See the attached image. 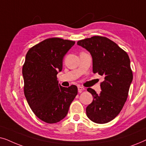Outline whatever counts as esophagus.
I'll list each match as a JSON object with an SVG mask.
<instances>
[{
  "mask_svg": "<svg viewBox=\"0 0 146 146\" xmlns=\"http://www.w3.org/2000/svg\"><path fill=\"white\" fill-rule=\"evenodd\" d=\"M84 89H85L84 88L82 87V86H78V92L79 93H81L84 90Z\"/></svg>",
  "mask_w": 146,
  "mask_h": 146,
  "instance_id": "1",
  "label": "esophagus"
}]
</instances>
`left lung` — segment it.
I'll use <instances>...</instances> for the list:
<instances>
[{
	"label": "left lung",
	"mask_w": 146,
	"mask_h": 146,
	"mask_svg": "<svg viewBox=\"0 0 146 146\" xmlns=\"http://www.w3.org/2000/svg\"><path fill=\"white\" fill-rule=\"evenodd\" d=\"M77 44L90 52L93 72L104 76L99 94L90 88L87 89L93 101L86 109V115L95 123H108L119 114L128 96L133 79L129 58L116 43L104 36L80 40Z\"/></svg>",
	"instance_id": "1"
}]
</instances>
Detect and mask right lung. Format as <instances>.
I'll return each instance as SVG.
<instances>
[{
  "label": "right lung",
  "mask_w": 146,
  "mask_h": 146,
  "mask_svg": "<svg viewBox=\"0 0 146 146\" xmlns=\"http://www.w3.org/2000/svg\"><path fill=\"white\" fill-rule=\"evenodd\" d=\"M75 41L60 38H49L31 48L23 67L24 93L34 113L48 123L58 122L64 118L78 88L60 86L58 72Z\"/></svg>",
  "instance_id": "add662e5"
}]
</instances>
